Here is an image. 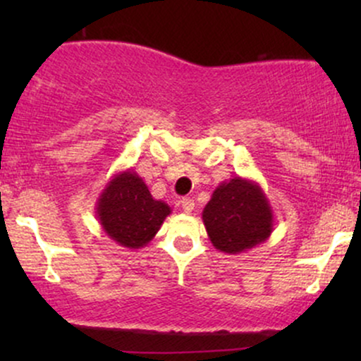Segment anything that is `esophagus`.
<instances>
[{
    "label": "esophagus",
    "mask_w": 361,
    "mask_h": 361,
    "mask_svg": "<svg viewBox=\"0 0 361 361\" xmlns=\"http://www.w3.org/2000/svg\"><path fill=\"white\" fill-rule=\"evenodd\" d=\"M181 209H183L185 214H192L195 209V202L192 198H181Z\"/></svg>",
    "instance_id": "34e87169"
}]
</instances>
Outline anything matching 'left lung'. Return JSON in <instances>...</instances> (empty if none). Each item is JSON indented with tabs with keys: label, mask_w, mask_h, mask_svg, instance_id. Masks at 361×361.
Returning a JSON list of instances; mask_svg holds the SVG:
<instances>
[{
	"label": "left lung",
	"mask_w": 361,
	"mask_h": 361,
	"mask_svg": "<svg viewBox=\"0 0 361 361\" xmlns=\"http://www.w3.org/2000/svg\"><path fill=\"white\" fill-rule=\"evenodd\" d=\"M202 221L215 250L239 255L258 246L273 233V209L261 186L234 176L214 190Z\"/></svg>",
	"instance_id": "8db88e82"
}]
</instances>
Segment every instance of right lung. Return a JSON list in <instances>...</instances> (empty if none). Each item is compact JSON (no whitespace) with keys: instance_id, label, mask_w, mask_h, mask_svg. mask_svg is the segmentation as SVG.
Instances as JSON below:
<instances>
[{"instance_id":"add662e5","label":"right lung","mask_w":361,"mask_h":361,"mask_svg":"<svg viewBox=\"0 0 361 361\" xmlns=\"http://www.w3.org/2000/svg\"><path fill=\"white\" fill-rule=\"evenodd\" d=\"M94 210L105 234L128 250L147 246L171 214V207L152 198L142 178L132 169L111 176Z\"/></svg>"}]
</instances>
